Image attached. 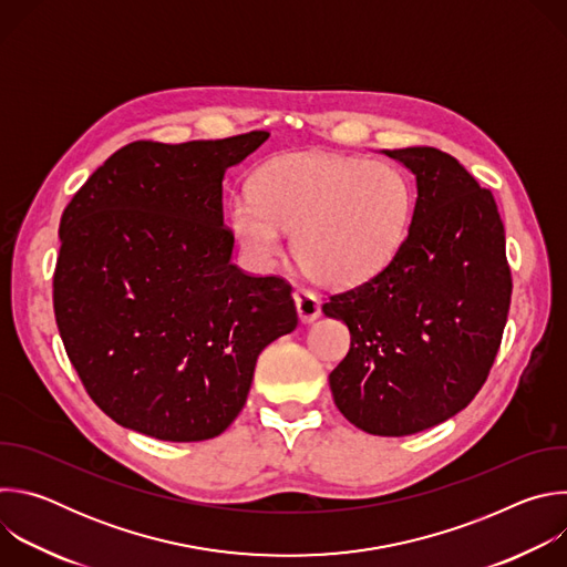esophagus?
Returning <instances> with one entry per match:
<instances>
[{
    "mask_svg": "<svg viewBox=\"0 0 567 567\" xmlns=\"http://www.w3.org/2000/svg\"><path fill=\"white\" fill-rule=\"evenodd\" d=\"M293 300H296V309H298V316L302 322H311L320 316V298L311 289L298 287L293 291Z\"/></svg>",
    "mask_w": 567,
    "mask_h": 567,
    "instance_id": "obj_1",
    "label": "esophagus"
}]
</instances>
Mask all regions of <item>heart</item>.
<instances>
[{
  "label": "heart",
  "instance_id": "heart-1",
  "mask_svg": "<svg viewBox=\"0 0 567 567\" xmlns=\"http://www.w3.org/2000/svg\"><path fill=\"white\" fill-rule=\"evenodd\" d=\"M413 195L403 173L383 161L287 154L254 179V197L230 204V228L247 260L271 269L285 230L305 269L326 285H357L381 271L409 233Z\"/></svg>",
  "mask_w": 567,
  "mask_h": 567
}]
</instances>
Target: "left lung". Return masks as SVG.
<instances>
[{"label": "left lung", "instance_id": "8db88e82", "mask_svg": "<svg viewBox=\"0 0 567 567\" xmlns=\"http://www.w3.org/2000/svg\"><path fill=\"white\" fill-rule=\"evenodd\" d=\"M417 186L411 226L370 280L330 296L350 352L332 370L337 409L370 435L401 437L466 409L494 365L512 300L505 226L492 190L435 147L381 150Z\"/></svg>", "mask_w": 567, "mask_h": 567}]
</instances>
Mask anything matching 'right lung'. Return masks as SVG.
Returning a JSON list of instances; mask_svg holds the SVG:
<instances>
[{"label":"right lung","mask_w":567,"mask_h":567,"mask_svg":"<svg viewBox=\"0 0 567 567\" xmlns=\"http://www.w3.org/2000/svg\"><path fill=\"white\" fill-rule=\"evenodd\" d=\"M269 132L134 141L60 219L55 322L96 406L164 442L224 433L245 409L260 352L298 326L291 287L230 262L221 182Z\"/></svg>","instance_id":"obj_1"}]
</instances>
